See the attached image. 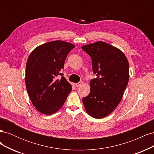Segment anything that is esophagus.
Wrapping results in <instances>:
<instances>
[{"instance_id": "34e87169", "label": "esophagus", "mask_w": 154, "mask_h": 154, "mask_svg": "<svg viewBox=\"0 0 154 154\" xmlns=\"http://www.w3.org/2000/svg\"><path fill=\"white\" fill-rule=\"evenodd\" d=\"M83 82H78V83H75V85H76V87H80V86H82V85H83Z\"/></svg>"}]
</instances>
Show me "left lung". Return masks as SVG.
Here are the masks:
<instances>
[{
	"mask_svg": "<svg viewBox=\"0 0 154 154\" xmlns=\"http://www.w3.org/2000/svg\"><path fill=\"white\" fill-rule=\"evenodd\" d=\"M92 59L96 78L90 82L91 91L82 101L87 114L101 119L109 115L122 99L129 80V65L125 54L104 42L83 45Z\"/></svg>",
	"mask_w": 154,
	"mask_h": 154,
	"instance_id": "8db88e82",
	"label": "left lung"
}]
</instances>
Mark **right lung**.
<instances>
[{
  "label": "right lung",
  "instance_id": "obj_1",
  "mask_svg": "<svg viewBox=\"0 0 154 154\" xmlns=\"http://www.w3.org/2000/svg\"><path fill=\"white\" fill-rule=\"evenodd\" d=\"M75 45L62 40L40 45L32 51L26 67V86L37 110L45 115L61 108L72 86L60 71L67 54ZM62 76L61 79L57 76Z\"/></svg>",
  "mask_w": 154,
  "mask_h": 154
}]
</instances>
